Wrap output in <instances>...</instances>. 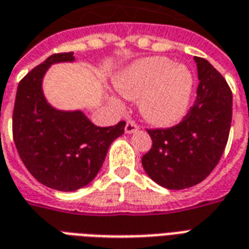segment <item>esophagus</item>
<instances>
[{
  "mask_svg": "<svg viewBox=\"0 0 249 249\" xmlns=\"http://www.w3.org/2000/svg\"><path fill=\"white\" fill-rule=\"evenodd\" d=\"M137 129H139V125L136 124L135 120L129 119L126 121V125H125V132H126V133H133V132H136Z\"/></svg>",
  "mask_w": 249,
  "mask_h": 249,
  "instance_id": "1",
  "label": "esophagus"
}]
</instances>
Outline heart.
I'll list each match as a JSON object with an SVG mask.
<instances>
[{
    "label": "heart",
    "mask_w": 249,
    "mask_h": 249,
    "mask_svg": "<svg viewBox=\"0 0 249 249\" xmlns=\"http://www.w3.org/2000/svg\"><path fill=\"white\" fill-rule=\"evenodd\" d=\"M116 87L128 98H140L142 116L152 124L168 126L187 112L191 100L192 74L165 57L136 62L116 78Z\"/></svg>",
    "instance_id": "1"
}]
</instances>
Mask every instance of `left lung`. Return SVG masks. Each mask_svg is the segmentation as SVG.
<instances>
[{
    "mask_svg": "<svg viewBox=\"0 0 249 249\" xmlns=\"http://www.w3.org/2000/svg\"><path fill=\"white\" fill-rule=\"evenodd\" d=\"M198 87L195 104L178 124L146 129L152 146L141 159L148 176L168 189L201 183L219 164L232 121V92L221 73L195 57Z\"/></svg>",
    "mask_w": 249,
    "mask_h": 249,
    "instance_id": "left-lung-1",
    "label": "left lung"
}]
</instances>
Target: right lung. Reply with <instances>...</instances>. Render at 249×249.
<instances>
[{"mask_svg":"<svg viewBox=\"0 0 249 249\" xmlns=\"http://www.w3.org/2000/svg\"><path fill=\"white\" fill-rule=\"evenodd\" d=\"M56 53L19 81L13 109V140L30 175L57 191H76L96 178L109 145L124 133L125 121L96 126L82 112H62L46 103L41 81L51 64L73 61Z\"/></svg>","mask_w":249,"mask_h":249,"instance_id":"obj_1","label":"right lung"}]
</instances>
